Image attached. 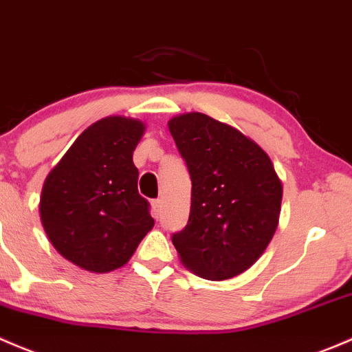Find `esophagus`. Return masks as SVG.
<instances>
[{"label": "esophagus", "instance_id": "1", "mask_svg": "<svg viewBox=\"0 0 352 352\" xmlns=\"http://www.w3.org/2000/svg\"><path fill=\"white\" fill-rule=\"evenodd\" d=\"M152 212H154V217L155 219H159L161 217V212H162V200H154L152 201Z\"/></svg>", "mask_w": 352, "mask_h": 352}]
</instances>
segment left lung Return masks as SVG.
I'll return each mask as SVG.
<instances>
[{
  "mask_svg": "<svg viewBox=\"0 0 352 352\" xmlns=\"http://www.w3.org/2000/svg\"><path fill=\"white\" fill-rule=\"evenodd\" d=\"M168 125L191 177L190 219L173 244L198 276H237L278 227L283 188L273 162L256 142L208 115H179Z\"/></svg>",
  "mask_w": 352,
  "mask_h": 352,
  "instance_id": "left-lung-1",
  "label": "left lung"
}]
</instances>
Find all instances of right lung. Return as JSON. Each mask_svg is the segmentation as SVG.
<instances>
[{
    "instance_id": "add662e5",
    "label": "right lung",
    "mask_w": 352,
    "mask_h": 352,
    "mask_svg": "<svg viewBox=\"0 0 352 352\" xmlns=\"http://www.w3.org/2000/svg\"><path fill=\"white\" fill-rule=\"evenodd\" d=\"M144 123L108 117L93 123L47 176L41 219L54 248L93 273L122 267L154 226L137 190L132 154Z\"/></svg>"
}]
</instances>
